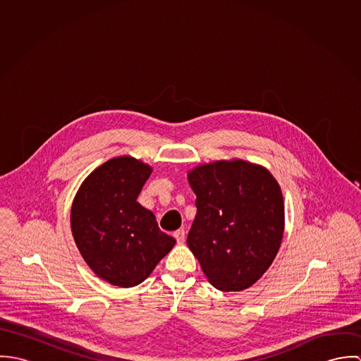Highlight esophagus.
Returning <instances> with one entry per match:
<instances>
[{
	"instance_id": "1",
	"label": "esophagus",
	"mask_w": 361,
	"mask_h": 361,
	"mask_svg": "<svg viewBox=\"0 0 361 361\" xmlns=\"http://www.w3.org/2000/svg\"><path fill=\"white\" fill-rule=\"evenodd\" d=\"M173 238L176 239V242L179 245H183L185 243V238H186V233L183 229H178L176 232H173Z\"/></svg>"
}]
</instances>
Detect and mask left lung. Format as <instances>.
<instances>
[{"label":"left lung","mask_w":361,"mask_h":361,"mask_svg":"<svg viewBox=\"0 0 361 361\" xmlns=\"http://www.w3.org/2000/svg\"><path fill=\"white\" fill-rule=\"evenodd\" d=\"M197 214L188 246L208 282L240 292L264 275L285 229L282 190L262 165L240 158L202 164L188 172Z\"/></svg>","instance_id":"1"}]
</instances>
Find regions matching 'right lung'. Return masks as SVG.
<instances>
[{
    "mask_svg": "<svg viewBox=\"0 0 361 361\" xmlns=\"http://www.w3.org/2000/svg\"><path fill=\"white\" fill-rule=\"evenodd\" d=\"M153 168L130 155L97 166L80 185L71 208L75 243L92 271L108 283H142L175 246L137 196Z\"/></svg>",
    "mask_w": 361,
    "mask_h": 361,
    "instance_id": "add662e5",
    "label": "right lung"
}]
</instances>
